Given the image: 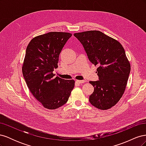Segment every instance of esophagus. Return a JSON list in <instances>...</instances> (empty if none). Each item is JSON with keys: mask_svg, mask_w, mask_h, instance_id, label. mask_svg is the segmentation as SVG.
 I'll return each instance as SVG.
<instances>
[{"mask_svg": "<svg viewBox=\"0 0 146 146\" xmlns=\"http://www.w3.org/2000/svg\"><path fill=\"white\" fill-rule=\"evenodd\" d=\"M76 82L78 83H83L85 82V80H76Z\"/></svg>", "mask_w": 146, "mask_h": 146, "instance_id": "esophagus-1", "label": "esophagus"}]
</instances>
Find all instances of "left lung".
Listing matches in <instances>:
<instances>
[{
  "instance_id": "1",
  "label": "left lung",
  "mask_w": 146,
  "mask_h": 146,
  "mask_svg": "<svg viewBox=\"0 0 146 146\" xmlns=\"http://www.w3.org/2000/svg\"><path fill=\"white\" fill-rule=\"evenodd\" d=\"M81 42L88 59L97 69L99 80L90 81L94 86L90 102L102 110L111 108L124 92L130 72V64L120 42L100 31L74 34Z\"/></svg>"
}]
</instances>
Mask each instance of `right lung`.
Instances as JSON below:
<instances>
[{"label":"right lung","mask_w":146,"mask_h":146,"mask_svg":"<svg viewBox=\"0 0 146 146\" xmlns=\"http://www.w3.org/2000/svg\"><path fill=\"white\" fill-rule=\"evenodd\" d=\"M72 34L49 32L33 38L26 48L23 74L26 84L43 107L55 110L67 102L74 87V80L54 77L59 55Z\"/></svg>","instance_id":"obj_1"}]
</instances>
